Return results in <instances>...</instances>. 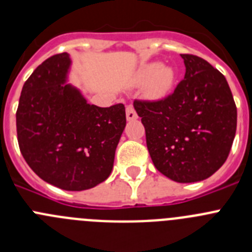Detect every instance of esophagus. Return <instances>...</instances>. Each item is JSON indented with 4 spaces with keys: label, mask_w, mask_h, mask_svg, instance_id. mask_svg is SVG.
<instances>
[{
    "label": "esophagus",
    "mask_w": 252,
    "mask_h": 252,
    "mask_svg": "<svg viewBox=\"0 0 252 252\" xmlns=\"http://www.w3.org/2000/svg\"><path fill=\"white\" fill-rule=\"evenodd\" d=\"M137 118H138V114L137 112H135V109H134L131 105L126 107V119L130 122V121H135Z\"/></svg>",
    "instance_id": "1"
}]
</instances>
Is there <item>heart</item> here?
Instances as JSON below:
<instances>
[{"label":"heart","mask_w":252,"mask_h":252,"mask_svg":"<svg viewBox=\"0 0 252 252\" xmlns=\"http://www.w3.org/2000/svg\"><path fill=\"white\" fill-rule=\"evenodd\" d=\"M138 78L143 83L150 82V93L154 97H161L169 92L175 79V72L170 67H163L159 62L143 65L138 72Z\"/></svg>","instance_id":"b5f03b06"}]
</instances>
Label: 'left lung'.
I'll use <instances>...</instances> for the list:
<instances>
[{
  "label": "left lung",
  "instance_id": "left-lung-1",
  "mask_svg": "<svg viewBox=\"0 0 252 252\" xmlns=\"http://www.w3.org/2000/svg\"><path fill=\"white\" fill-rule=\"evenodd\" d=\"M185 77L155 102L134 100L155 168L178 183L201 182L229 157L237 110L226 78L203 58L180 55Z\"/></svg>",
  "mask_w": 252,
  "mask_h": 252
}]
</instances>
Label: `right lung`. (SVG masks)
Returning a JSON list of instances; mask_svg holds the SVG:
<instances>
[{
  "label": "right lung",
  "mask_w": 252,
  "mask_h": 252,
  "mask_svg": "<svg viewBox=\"0 0 252 252\" xmlns=\"http://www.w3.org/2000/svg\"><path fill=\"white\" fill-rule=\"evenodd\" d=\"M68 53L49 57L23 84L16 113L20 150L48 184L68 191L94 188L110 175L126 128L122 103L100 108L67 84Z\"/></svg>",
  "instance_id": "add662e5"
}]
</instances>
